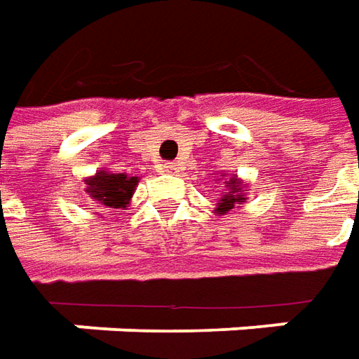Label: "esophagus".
I'll return each instance as SVG.
<instances>
[{"instance_id":"1","label":"esophagus","mask_w":359,"mask_h":359,"mask_svg":"<svg viewBox=\"0 0 359 359\" xmlns=\"http://www.w3.org/2000/svg\"><path fill=\"white\" fill-rule=\"evenodd\" d=\"M163 168L166 172H175V170H179V163H164Z\"/></svg>"}]
</instances>
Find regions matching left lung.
Instances as JSON below:
<instances>
[{
  "label": "left lung",
  "mask_w": 359,
  "mask_h": 359,
  "mask_svg": "<svg viewBox=\"0 0 359 359\" xmlns=\"http://www.w3.org/2000/svg\"><path fill=\"white\" fill-rule=\"evenodd\" d=\"M221 177H225V175H221ZM245 201H247V196H245V191H243L241 180L237 179V177H231L229 180H225V193L219 198L215 212L217 215H225L229 210L243 205Z\"/></svg>",
  "instance_id": "8db88e82"
}]
</instances>
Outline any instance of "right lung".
<instances>
[{"label": "right lung", "mask_w": 359, "mask_h": 359, "mask_svg": "<svg viewBox=\"0 0 359 359\" xmlns=\"http://www.w3.org/2000/svg\"><path fill=\"white\" fill-rule=\"evenodd\" d=\"M86 191L96 203L106 209H126L130 205L138 177H128L124 172H108L100 170L94 177L86 179Z\"/></svg>", "instance_id": "add662e5"}]
</instances>
